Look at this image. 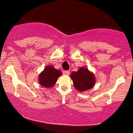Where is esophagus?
<instances>
[{
    "label": "esophagus",
    "mask_w": 133,
    "mask_h": 133,
    "mask_svg": "<svg viewBox=\"0 0 133 133\" xmlns=\"http://www.w3.org/2000/svg\"><path fill=\"white\" fill-rule=\"evenodd\" d=\"M63 73H64L65 75H69L70 73V71H65L63 72Z\"/></svg>",
    "instance_id": "34e87169"
}]
</instances>
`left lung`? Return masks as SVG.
<instances>
[{
    "mask_svg": "<svg viewBox=\"0 0 133 133\" xmlns=\"http://www.w3.org/2000/svg\"><path fill=\"white\" fill-rule=\"evenodd\" d=\"M70 77L75 88L82 92L92 88L96 82L94 74L84 67H81L77 71L72 72Z\"/></svg>",
    "mask_w": 133,
    "mask_h": 133,
    "instance_id": "left-lung-1",
    "label": "left lung"
}]
</instances>
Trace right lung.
I'll list each match as a JSON object with an SVG mask.
<instances>
[{
    "label": "right lung",
    "mask_w": 133,
    "mask_h": 133,
    "mask_svg": "<svg viewBox=\"0 0 133 133\" xmlns=\"http://www.w3.org/2000/svg\"><path fill=\"white\" fill-rule=\"evenodd\" d=\"M61 75V71L56 70L52 66H47L39 74V82L43 87L51 88L55 85L57 79Z\"/></svg>",
    "instance_id": "obj_1"
}]
</instances>
